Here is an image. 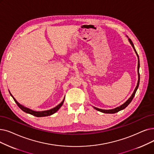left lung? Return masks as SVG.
<instances>
[{
  "instance_id": "obj_1",
  "label": "left lung",
  "mask_w": 154,
  "mask_h": 154,
  "mask_svg": "<svg viewBox=\"0 0 154 154\" xmlns=\"http://www.w3.org/2000/svg\"><path fill=\"white\" fill-rule=\"evenodd\" d=\"M126 36L128 37V36ZM128 40H129L130 43L131 45L132 46V47H133V50H134V51H135L136 55H137V57H138V69H137V70H138V82H137V86H136V88H135L134 91H133V94H131V96H130V97L128 100H127V101H126L125 103H123L122 105L119 106V107H117V108H115V109H99V108H96V107H94V106H93L94 108V109H96V110H97V111H100V112H104V113H109V114H113V113H116V112H118V111H119L124 109H125V108H126V107L128 106V105L131 102L132 99H133V97H134V96H135V93H136V92H137V90L138 89V85H139V83H140V73H139L140 60H139V57H138V55L137 54V51H136V50H135V48L134 45H133L132 41H131V40L130 38H128Z\"/></svg>"
}]
</instances>
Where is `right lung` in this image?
I'll return each instance as SVG.
<instances>
[{
	"instance_id": "obj_1",
	"label": "right lung",
	"mask_w": 154,
	"mask_h": 154,
	"mask_svg": "<svg viewBox=\"0 0 154 154\" xmlns=\"http://www.w3.org/2000/svg\"><path fill=\"white\" fill-rule=\"evenodd\" d=\"M9 93L11 96L12 97V98L14 99V101L16 102V103L17 104V105L19 107L20 109H21L24 112H26V113H28V114H30V115H32L33 116H35L36 117H43V116H50L53 114H54L55 112H56L60 108H61V106H62L63 102H64V100H65V97L63 98V101L60 103L58 105H57L56 107H55V108H53L51 109H49V110H46V111H34V110H32L28 108H27V107H25L23 105L21 104L20 103H19L17 101L16 99L13 97V96L11 94V93L9 91Z\"/></svg>"
}]
</instances>
